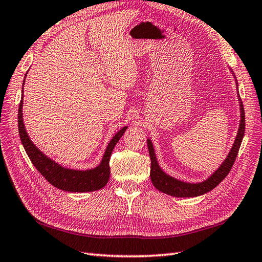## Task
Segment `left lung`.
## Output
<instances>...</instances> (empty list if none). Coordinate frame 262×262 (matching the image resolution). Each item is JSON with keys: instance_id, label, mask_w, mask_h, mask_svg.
Returning a JSON list of instances; mask_svg holds the SVG:
<instances>
[{"instance_id": "8db88e82", "label": "left lung", "mask_w": 262, "mask_h": 262, "mask_svg": "<svg viewBox=\"0 0 262 262\" xmlns=\"http://www.w3.org/2000/svg\"><path fill=\"white\" fill-rule=\"evenodd\" d=\"M231 72L233 76L235 77L233 71ZM235 82H236V86H238L236 80ZM237 98H238V103H240L241 120H240V125H238V130L235 137V141L233 143L231 151L229 152V154H227L224 162L222 163L219 166V169H217L215 172H213L207 179L202 182H194V183L186 182V181L178 180L176 178L166 174L159 165V162L157 160V154L154 152L152 141L149 140V138H147V147H148L149 159H151V173H149V176H151V180L154 187L157 188L159 191L170 194V196H173V197H197V196H202V194L208 192L210 190H213L217 185H220V183L223 181V179H225V177L229 174L233 164H234V161L237 157L238 149H240L241 143L243 140L244 130H246V116H244V108L241 101L240 94H237Z\"/></svg>"}]
</instances>
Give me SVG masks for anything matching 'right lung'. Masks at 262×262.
Listing matches in <instances>:
<instances>
[{
  "label": "right lung",
  "mask_w": 262,
  "mask_h": 262,
  "mask_svg": "<svg viewBox=\"0 0 262 262\" xmlns=\"http://www.w3.org/2000/svg\"><path fill=\"white\" fill-rule=\"evenodd\" d=\"M27 73L25 75V80ZM22 105H24V88H22V99L20 101L18 111V127L20 140L32 164L36 166L39 173H41V176L45 178L51 185L58 189H62L64 191L70 192L96 191L107 185L110 177V155L113 153V149L116 146V144L118 143L120 137L124 135V133L127 129V126L122 127L121 129L111 138L107 148H105L101 162H100V164L97 165L96 168L88 170L69 169L64 168V166L56 163L51 158H48L47 155L43 154L40 149L32 143L29 136H28V133L24 124Z\"/></svg>",
  "instance_id": "obj_1"
}]
</instances>
